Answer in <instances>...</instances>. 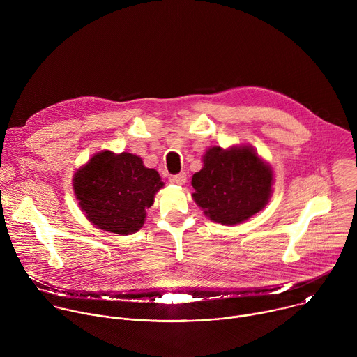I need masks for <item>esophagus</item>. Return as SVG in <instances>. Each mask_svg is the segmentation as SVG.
Masks as SVG:
<instances>
[{"label": "esophagus", "instance_id": "obj_1", "mask_svg": "<svg viewBox=\"0 0 357 357\" xmlns=\"http://www.w3.org/2000/svg\"><path fill=\"white\" fill-rule=\"evenodd\" d=\"M171 182L172 183H176V185H185V182H186V174L185 172H181V174H178V175H174L172 178H171Z\"/></svg>", "mask_w": 357, "mask_h": 357}]
</instances>
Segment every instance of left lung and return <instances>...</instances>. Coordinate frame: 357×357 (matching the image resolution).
I'll list each match as a JSON object with an SVG mask.
<instances>
[{
  "instance_id": "8db88e82",
  "label": "left lung",
  "mask_w": 357,
  "mask_h": 357,
  "mask_svg": "<svg viewBox=\"0 0 357 357\" xmlns=\"http://www.w3.org/2000/svg\"><path fill=\"white\" fill-rule=\"evenodd\" d=\"M202 161V169L192 176V197L212 222L240 225L270 202L274 172L251 145L212 146Z\"/></svg>"
}]
</instances>
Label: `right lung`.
I'll list each match as a JSON object with an SVG mask.
<instances>
[{"instance_id":"1","label":"right lung","mask_w":357,"mask_h":357,"mask_svg":"<svg viewBox=\"0 0 357 357\" xmlns=\"http://www.w3.org/2000/svg\"><path fill=\"white\" fill-rule=\"evenodd\" d=\"M164 188L160 174L131 152L100 151L73 175V190L86 219L100 230L128 236L145 222Z\"/></svg>"}]
</instances>
